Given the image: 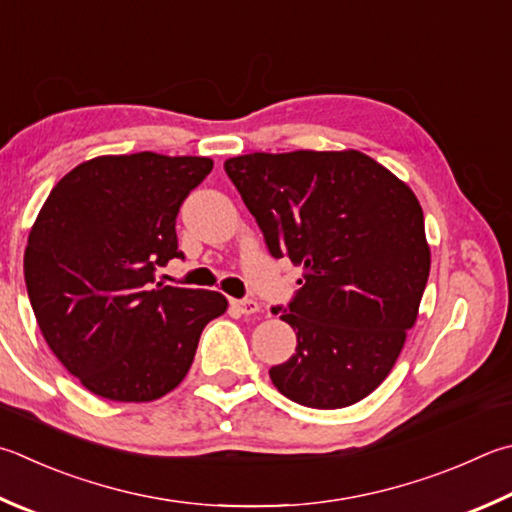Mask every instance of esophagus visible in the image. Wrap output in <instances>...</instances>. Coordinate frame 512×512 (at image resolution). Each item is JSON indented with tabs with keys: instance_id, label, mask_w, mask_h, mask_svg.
Instances as JSON below:
<instances>
[{
	"instance_id": "obj_1",
	"label": "esophagus",
	"mask_w": 512,
	"mask_h": 512,
	"mask_svg": "<svg viewBox=\"0 0 512 512\" xmlns=\"http://www.w3.org/2000/svg\"><path fill=\"white\" fill-rule=\"evenodd\" d=\"M232 309H237L241 315H253L259 311V304L255 300H248V297H244V300H230Z\"/></svg>"
}]
</instances>
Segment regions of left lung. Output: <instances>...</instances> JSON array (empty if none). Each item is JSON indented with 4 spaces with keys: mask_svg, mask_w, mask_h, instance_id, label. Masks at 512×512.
Segmentation results:
<instances>
[{
    "mask_svg": "<svg viewBox=\"0 0 512 512\" xmlns=\"http://www.w3.org/2000/svg\"><path fill=\"white\" fill-rule=\"evenodd\" d=\"M224 170L268 253L304 268L286 309H271L297 331L273 385L313 410L362 401L392 371L430 275L414 192L356 150L255 152Z\"/></svg>",
    "mask_w": 512,
    "mask_h": 512,
    "instance_id": "8db88e82",
    "label": "left lung"
}]
</instances>
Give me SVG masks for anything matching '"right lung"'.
I'll use <instances>...</instances> for the list:
<instances>
[{
	"label": "right lung",
	"mask_w": 512,
	"mask_h": 512,
	"mask_svg": "<svg viewBox=\"0 0 512 512\" xmlns=\"http://www.w3.org/2000/svg\"><path fill=\"white\" fill-rule=\"evenodd\" d=\"M203 156H98L62 176L37 215L24 280L46 345L89 392L147 403L181 383L217 291L154 284L183 259L176 215L206 179Z\"/></svg>",
	"instance_id": "obj_1"
}]
</instances>
